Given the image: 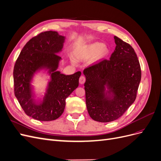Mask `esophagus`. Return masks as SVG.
Here are the masks:
<instances>
[{"mask_svg":"<svg viewBox=\"0 0 161 161\" xmlns=\"http://www.w3.org/2000/svg\"><path fill=\"white\" fill-rule=\"evenodd\" d=\"M85 80H86V79H85V77L84 76H81L79 78V82H80V84H84Z\"/></svg>","mask_w":161,"mask_h":161,"instance_id":"esophagus-1","label":"esophagus"}]
</instances>
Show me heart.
Returning a JSON list of instances; mask_svg holds the SVG:
<instances>
[{"mask_svg":"<svg viewBox=\"0 0 161 161\" xmlns=\"http://www.w3.org/2000/svg\"><path fill=\"white\" fill-rule=\"evenodd\" d=\"M109 50L103 43L94 42L80 47L75 51V56L78 60L85 61L92 58V62H98L108 56ZM75 64V61L72 60Z\"/></svg>","mask_w":161,"mask_h":161,"instance_id":"1","label":"heart"}]
</instances>
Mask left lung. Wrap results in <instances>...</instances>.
Returning a JSON list of instances; mask_svg holds the SVG:
<instances>
[{
  "label": "left lung",
  "instance_id": "1",
  "mask_svg": "<svg viewBox=\"0 0 161 161\" xmlns=\"http://www.w3.org/2000/svg\"><path fill=\"white\" fill-rule=\"evenodd\" d=\"M115 49L109 60H103L86 68L83 73L86 105L91 118L110 122L122 115L137 95L141 69L137 55L129 43L114 36ZM113 98L105 96L104 86Z\"/></svg>",
  "mask_w": 161,
  "mask_h": 161
}]
</instances>
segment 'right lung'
I'll list each match as a JSON object with an SVG mask.
<instances>
[{
  "label": "right lung",
  "instance_id": "add662e5",
  "mask_svg": "<svg viewBox=\"0 0 161 161\" xmlns=\"http://www.w3.org/2000/svg\"><path fill=\"white\" fill-rule=\"evenodd\" d=\"M64 37L56 31L42 32L32 37L23 47L14 66V92L28 116L42 121L58 119L64 112L66 99L79 86L80 71L71 75L56 71L61 57L57 54L63 47ZM42 68L49 69L51 81L42 103L33 100L31 80Z\"/></svg>",
  "mask_w": 161,
  "mask_h": 161
}]
</instances>
